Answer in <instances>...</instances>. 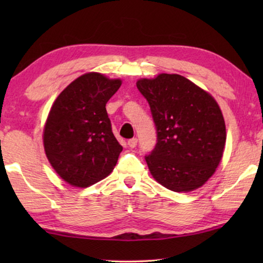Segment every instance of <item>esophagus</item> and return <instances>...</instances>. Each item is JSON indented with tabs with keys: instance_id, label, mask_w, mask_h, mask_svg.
<instances>
[{
	"instance_id": "1",
	"label": "esophagus",
	"mask_w": 263,
	"mask_h": 263,
	"mask_svg": "<svg viewBox=\"0 0 263 263\" xmlns=\"http://www.w3.org/2000/svg\"><path fill=\"white\" fill-rule=\"evenodd\" d=\"M137 142H138V139H137V138H132V139H130V140L127 141V145L130 146L131 148H135L136 146H137Z\"/></svg>"
}]
</instances>
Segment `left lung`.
<instances>
[{"instance_id": "left-lung-1", "label": "left lung", "mask_w": 263, "mask_h": 263, "mask_svg": "<svg viewBox=\"0 0 263 263\" xmlns=\"http://www.w3.org/2000/svg\"><path fill=\"white\" fill-rule=\"evenodd\" d=\"M148 102L157 145L145 155L151 174L176 193L202 186L219 164L226 141L222 114L215 99L179 74L140 79Z\"/></svg>"}]
</instances>
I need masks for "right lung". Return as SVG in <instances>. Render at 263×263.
<instances>
[{"label": "right lung", "instance_id": "add662e5", "mask_svg": "<svg viewBox=\"0 0 263 263\" xmlns=\"http://www.w3.org/2000/svg\"><path fill=\"white\" fill-rule=\"evenodd\" d=\"M119 79L87 73L65 88L44 127V148L62 180L86 188L112 172L123 151L105 104L121 87Z\"/></svg>", "mask_w": 263, "mask_h": 263}]
</instances>
